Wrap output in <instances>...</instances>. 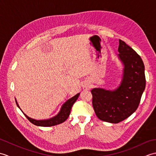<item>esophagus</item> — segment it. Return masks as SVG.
<instances>
[{
    "label": "esophagus",
    "mask_w": 156,
    "mask_h": 156,
    "mask_svg": "<svg viewBox=\"0 0 156 156\" xmlns=\"http://www.w3.org/2000/svg\"><path fill=\"white\" fill-rule=\"evenodd\" d=\"M83 88H84V90H87V89L89 88V86H88L87 84L84 85V86H83Z\"/></svg>",
    "instance_id": "1"
}]
</instances>
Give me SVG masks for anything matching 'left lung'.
<instances>
[{
    "instance_id": "left-lung-1",
    "label": "left lung",
    "mask_w": 156,
    "mask_h": 156,
    "mask_svg": "<svg viewBox=\"0 0 156 156\" xmlns=\"http://www.w3.org/2000/svg\"><path fill=\"white\" fill-rule=\"evenodd\" d=\"M118 51L122 65L120 83L112 90L95 88L91 90L96 115L111 123L125 120L137 110L145 88V66L140 56L121 39Z\"/></svg>"
}]
</instances>
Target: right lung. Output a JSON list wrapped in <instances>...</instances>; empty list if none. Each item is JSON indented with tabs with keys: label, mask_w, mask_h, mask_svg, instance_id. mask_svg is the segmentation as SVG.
I'll list each match as a JSON object with an SVG mask.
<instances>
[{
	"label": "right lung",
	"mask_w": 156,
	"mask_h": 156,
	"mask_svg": "<svg viewBox=\"0 0 156 156\" xmlns=\"http://www.w3.org/2000/svg\"><path fill=\"white\" fill-rule=\"evenodd\" d=\"M79 96H80V93H78L77 94H76L75 96H74V97L68 99L67 101L65 102L62 105L60 110H59L58 113L56 115L49 119H41V120H37V119H32L31 117H28L27 115L25 114L24 112H23L21 108H20L19 105L17 103V101L16 100V98H15V101L17 107L21 109V111L23 112V114L25 115V117L28 119V120L30 121L31 123H33L35 125L39 126V127H51V126H55V125L62 123V122H64L66 119L68 118L69 114H70L72 107L73 106V105H74V102L76 101V100H77L78 98L79 97Z\"/></svg>",
	"instance_id": "right-lung-1"
}]
</instances>
